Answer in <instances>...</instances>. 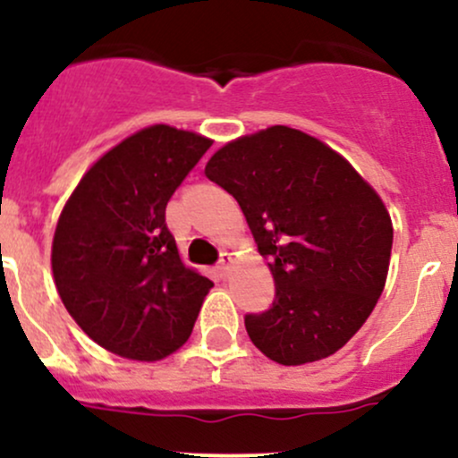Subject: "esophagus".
I'll return each mask as SVG.
<instances>
[{
	"label": "esophagus",
	"mask_w": 458,
	"mask_h": 458,
	"mask_svg": "<svg viewBox=\"0 0 458 458\" xmlns=\"http://www.w3.org/2000/svg\"><path fill=\"white\" fill-rule=\"evenodd\" d=\"M233 265H234V259H233V254H228V252H224L221 254V260H219V265H217V271L221 276H228L230 271H233Z\"/></svg>",
	"instance_id": "obj_1"
}]
</instances>
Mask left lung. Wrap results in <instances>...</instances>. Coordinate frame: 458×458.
Wrapping results in <instances>:
<instances>
[{
	"mask_svg": "<svg viewBox=\"0 0 458 458\" xmlns=\"http://www.w3.org/2000/svg\"><path fill=\"white\" fill-rule=\"evenodd\" d=\"M204 174L237 199L269 259L276 300L245 318L252 344L280 365L344 348L389 274L394 224L374 187L324 140L289 125L230 140Z\"/></svg>",
	"mask_w": 458,
	"mask_h": 458,
	"instance_id": "left-lung-1",
	"label": "left lung"
}]
</instances>
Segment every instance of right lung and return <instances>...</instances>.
Wrapping results in <instances>:
<instances>
[{"instance_id": "right-lung-1", "label": "right lung", "mask_w": 458, "mask_h": 458, "mask_svg": "<svg viewBox=\"0 0 458 458\" xmlns=\"http://www.w3.org/2000/svg\"><path fill=\"white\" fill-rule=\"evenodd\" d=\"M210 145L191 130L148 125L99 156L60 213L58 295L113 354L154 363L191 336L213 283L182 263L165 208Z\"/></svg>"}]
</instances>
